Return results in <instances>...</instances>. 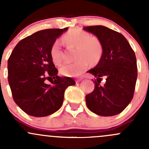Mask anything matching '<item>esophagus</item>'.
<instances>
[{"mask_svg": "<svg viewBox=\"0 0 149 149\" xmlns=\"http://www.w3.org/2000/svg\"><path fill=\"white\" fill-rule=\"evenodd\" d=\"M81 81H82V79H81V78H78V79H76V84H77V83H79V82H80Z\"/></svg>", "mask_w": 149, "mask_h": 149, "instance_id": "esophagus-1", "label": "esophagus"}]
</instances>
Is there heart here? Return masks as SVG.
Here are the masks:
<instances>
[{"mask_svg": "<svg viewBox=\"0 0 149 149\" xmlns=\"http://www.w3.org/2000/svg\"><path fill=\"white\" fill-rule=\"evenodd\" d=\"M63 40L68 46L76 47L77 61L66 63L60 68V73L68 77L77 76L88 67V60L91 63H97L102 53V48L98 39L91 37L88 33L79 29H73L64 35ZM50 56L55 64L62 61V52L59 41H55L50 48Z\"/></svg>", "mask_w": 149, "mask_h": 149, "instance_id": "obj_1", "label": "heart"}]
</instances>
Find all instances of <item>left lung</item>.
Returning <instances> with one entry per match:
<instances>
[{
    "label": "left lung",
    "instance_id": "left-lung-1",
    "mask_svg": "<svg viewBox=\"0 0 149 149\" xmlns=\"http://www.w3.org/2000/svg\"><path fill=\"white\" fill-rule=\"evenodd\" d=\"M97 37L102 48L98 64L88 73L97 78L94 89L86 96L88 109L100 116H113L130 104L137 80V63L134 51L120 33L104 26L83 28ZM106 79L100 85L101 77Z\"/></svg>",
    "mask_w": 149,
    "mask_h": 149
}]
</instances>
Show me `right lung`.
<instances>
[{
	"label": "right lung",
	"instance_id": "obj_1",
	"mask_svg": "<svg viewBox=\"0 0 149 149\" xmlns=\"http://www.w3.org/2000/svg\"><path fill=\"white\" fill-rule=\"evenodd\" d=\"M68 30L49 29L37 31L21 40L8 61V80L14 102L28 115L45 117L62 106L64 93L76 82L60 77L50 56V48ZM49 76L46 77L44 73ZM51 81L47 84L46 81Z\"/></svg>",
	"mask_w": 149,
	"mask_h": 149
}]
</instances>
